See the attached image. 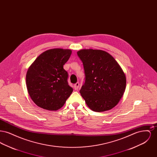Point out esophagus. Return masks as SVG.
I'll return each instance as SVG.
<instances>
[{
  "mask_svg": "<svg viewBox=\"0 0 157 157\" xmlns=\"http://www.w3.org/2000/svg\"><path fill=\"white\" fill-rule=\"evenodd\" d=\"M79 87V83L78 82L76 83L75 85H74V89H75V90H78Z\"/></svg>",
  "mask_w": 157,
  "mask_h": 157,
  "instance_id": "esophagus-1",
  "label": "esophagus"
}]
</instances>
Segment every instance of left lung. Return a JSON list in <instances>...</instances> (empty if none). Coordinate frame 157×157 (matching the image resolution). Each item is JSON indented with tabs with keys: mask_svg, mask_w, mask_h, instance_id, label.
<instances>
[{
	"mask_svg": "<svg viewBox=\"0 0 157 157\" xmlns=\"http://www.w3.org/2000/svg\"><path fill=\"white\" fill-rule=\"evenodd\" d=\"M85 71V83L80 94L90 109L108 111L119 102L126 88V77L112 56L97 49H82L78 52Z\"/></svg>",
	"mask_w": 157,
	"mask_h": 157,
	"instance_id": "8db88e82",
	"label": "left lung"
}]
</instances>
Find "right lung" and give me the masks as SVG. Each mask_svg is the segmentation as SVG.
I'll list each match as a JSON object with an SVG mask.
<instances>
[{"instance_id":"right-lung-1","label":"right lung","mask_w":157,"mask_h":157,"mask_svg":"<svg viewBox=\"0 0 157 157\" xmlns=\"http://www.w3.org/2000/svg\"><path fill=\"white\" fill-rule=\"evenodd\" d=\"M72 51L55 48L40 54L29 67L26 76L27 90L38 106L57 111L65 104L73 89L67 83L63 65Z\"/></svg>"}]
</instances>
